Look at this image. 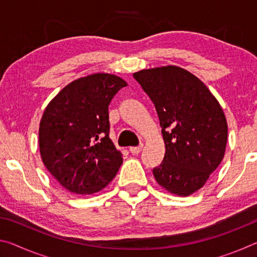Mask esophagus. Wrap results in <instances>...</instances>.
<instances>
[{
  "instance_id": "1",
  "label": "esophagus",
  "mask_w": 257,
  "mask_h": 257,
  "mask_svg": "<svg viewBox=\"0 0 257 257\" xmlns=\"http://www.w3.org/2000/svg\"><path fill=\"white\" fill-rule=\"evenodd\" d=\"M142 150H143V144H141V145L137 146V147H130V149H129L130 153L134 154V155H137V154L141 153Z\"/></svg>"
}]
</instances>
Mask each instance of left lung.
<instances>
[{
	"instance_id": "obj_1",
	"label": "left lung",
	"mask_w": 257,
	"mask_h": 257,
	"mask_svg": "<svg viewBox=\"0 0 257 257\" xmlns=\"http://www.w3.org/2000/svg\"><path fill=\"white\" fill-rule=\"evenodd\" d=\"M134 78L154 103L165 145L162 163L153 169L170 194L189 196L205 185L222 161L228 123L205 84L177 66L143 69Z\"/></svg>"
}]
</instances>
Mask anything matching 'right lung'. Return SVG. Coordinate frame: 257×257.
Returning a JSON list of instances; mask_svg holds the SVG:
<instances>
[{
  "label": "right lung",
  "instance_id": "right-lung-1",
  "mask_svg": "<svg viewBox=\"0 0 257 257\" xmlns=\"http://www.w3.org/2000/svg\"><path fill=\"white\" fill-rule=\"evenodd\" d=\"M127 86L111 73L78 78L47 104L40 122L43 163L71 193L90 195L110 184L122 154L108 137V105Z\"/></svg>",
  "mask_w": 257,
  "mask_h": 257
}]
</instances>
